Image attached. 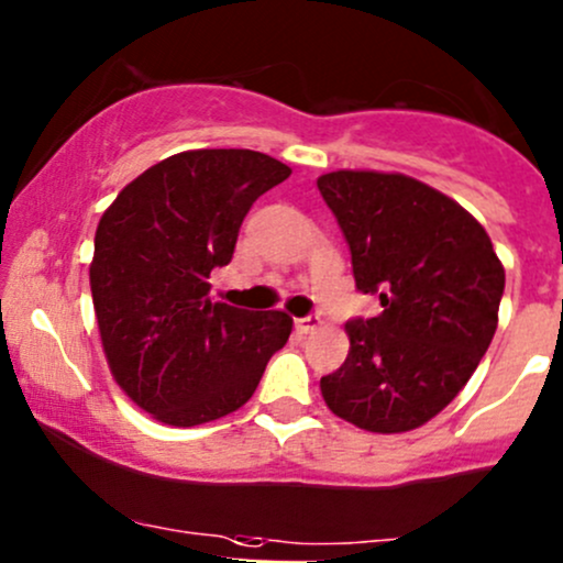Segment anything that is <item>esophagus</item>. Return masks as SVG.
<instances>
[{"label":"esophagus","mask_w":563,"mask_h":563,"mask_svg":"<svg viewBox=\"0 0 563 563\" xmlns=\"http://www.w3.org/2000/svg\"><path fill=\"white\" fill-rule=\"evenodd\" d=\"M294 325L299 333H312L323 325V320H320V314H307V318H296Z\"/></svg>","instance_id":"34e87169"}]
</instances>
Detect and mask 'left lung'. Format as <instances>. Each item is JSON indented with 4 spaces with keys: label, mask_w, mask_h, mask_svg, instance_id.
<instances>
[{
    "label": "left lung",
    "mask_w": 563,
    "mask_h": 563,
    "mask_svg": "<svg viewBox=\"0 0 563 563\" xmlns=\"http://www.w3.org/2000/svg\"><path fill=\"white\" fill-rule=\"evenodd\" d=\"M376 318L347 320L350 352L320 379L329 409L361 430L406 432L446 409L497 331L505 269L484 227L400 173L318 178Z\"/></svg>",
    "instance_id": "obj_1"
}]
</instances>
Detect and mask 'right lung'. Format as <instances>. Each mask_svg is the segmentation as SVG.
Returning <instances> with one entry per match:
<instances>
[{
    "label": "right lung",
    "mask_w": 563,
    "mask_h": 563,
    "mask_svg": "<svg viewBox=\"0 0 563 563\" xmlns=\"http://www.w3.org/2000/svg\"><path fill=\"white\" fill-rule=\"evenodd\" d=\"M291 176L269 154L195 150L152 165L96 230L90 291L117 385L154 419L195 428L238 411L288 342L286 312L208 299L253 202Z\"/></svg>",
    "instance_id": "obj_1"
}]
</instances>
